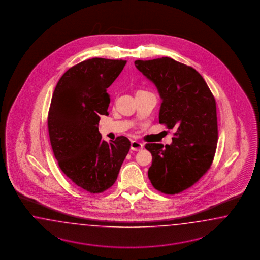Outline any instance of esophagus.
Segmentation results:
<instances>
[{
    "mask_svg": "<svg viewBox=\"0 0 260 260\" xmlns=\"http://www.w3.org/2000/svg\"><path fill=\"white\" fill-rule=\"evenodd\" d=\"M143 148H144V146H143V144L140 143V142L132 141L131 149L134 150V151H139V150H143Z\"/></svg>",
    "mask_w": 260,
    "mask_h": 260,
    "instance_id": "obj_1",
    "label": "esophagus"
}]
</instances>
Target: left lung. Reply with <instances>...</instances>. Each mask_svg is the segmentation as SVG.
<instances>
[{"label":"left lung","instance_id":"obj_1","mask_svg":"<svg viewBox=\"0 0 260 260\" xmlns=\"http://www.w3.org/2000/svg\"><path fill=\"white\" fill-rule=\"evenodd\" d=\"M134 63L157 87L159 123L176 129L171 145L146 144L152 155L149 179L163 193H179L213 163L218 140L215 99L203 77L187 64L169 57Z\"/></svg>","mask_w":260,"mask_h":260}]
</instances>
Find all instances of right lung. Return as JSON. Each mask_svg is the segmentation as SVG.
I'll use <instances>...</instances> for the list:
<instances>
[{
	"label": "right lung",
	"instance_id": "right-lung-1",
	"mask_svg": "<svg viewBox=\"0 0 260 260\" xmlns=\"http://www.w3.org/2000/svg\"><path fill=\"white\" fill-rule=\"evenodd\" d=\"M126 61L92 58L66 71L56 85L47 117L50 144L58 165L71 181L90 193L115 183L131 148L125 136L102 140L100 115H108L107 88Z\"/></svg>",
	"mask_w": 260,
	"mask_h": 260
}]
</instances>
